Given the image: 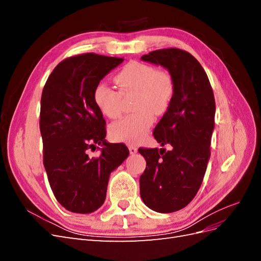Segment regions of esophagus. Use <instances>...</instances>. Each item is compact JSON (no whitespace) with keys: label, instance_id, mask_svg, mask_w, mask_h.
Here are the masks:
<instances>
[{"label":"esophagus","instance_id":"obj_1","mask_svg":"<svg viewBox=\"0 0 261 261\" xmlns=\"http://www.w3.org/2000/svg\"><path fill=\"white\" fill-rule=\"evenodd\" d=\"M128 149H129V152L130 154H135L137 152V147L134 146V145H129L128 146Z\"/></svg>","mask_w":261,"mask_h":261}]
</instances>
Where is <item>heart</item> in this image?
<instances>
[{"mask_svg":"<svg viewBox=\"0 0 261 261\" xmlns=\"http://www.w3.org/2000/svg\"><path fill=\"white\" fill-rule=\"evenodd\" d=\"M123 93L136 92V111L125 115L110 126V136L116 141L137 143L143 139L154 121V113L161 114L168 108L174 91L172 76L146 63L133 61L115 76ZM121 93L107 83H99L93 91L94 103L101 113L115 118L121 114Z\"/></svg>","mask_w":261,"mask_h":261,"instance_id":"obj_1","label":"heart"}]
</instances>
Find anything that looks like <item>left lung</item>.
<instances>
[{
    "label": "left lung",
    "instance_id": "left-lung-1",
    "mask_svg": "<svg viewBox=\"0 0 261 261\" xmlns=\"http://www.w3.org/2000/svg\"><path fill=\"white\" fill-rule=\"evenodd\" d=\"M141 60L169 70L174 91L153 130L155 140L172 150L143 149L146 170L139 178L140 197L161 213L186 207L201 186L210 159L216 102L208 76L191 53L171 48L150 52Z\"/></svg>",
    "mask_w": 261,
    "mask_h": 261
}]
</instances>
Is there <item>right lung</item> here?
<instances>
[{
    "label": "right lung",
    "instance_id": "obj_1",
    "mask_svg": "<svg viewBox=\"0 0 261 261\" xmlns=\"http://www.w3.org/2000/svg\"><path fill=\"white\" fill-rule=\"evenodd\" d=\"M122 58L94 53L62 61L46 81L41 96L40 132L43 164L52 192L66 210L91 213L103 204L111 172L128 156L124 144L106 140V121L93 91ZM102 146L98 158L89 148Z\"/></svg>",
    "mask_w": 261,
    "mask_h": 261
}]
</instances>
